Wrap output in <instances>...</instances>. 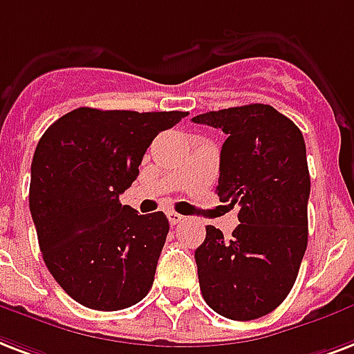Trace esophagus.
<instances>
[{
    "mask_svg": "<svg viewBox=\"0 0 354 354\" xmlns=\"http://www.w3.org/2000/svg\"><path fill=\"white\" fill-rule=\"evenodd\" d=\"M167 217H169V223H171V225H178V223H182L183 221L182 215L176 212H169L167 213Z\"/></svg>",
    "mask_w": 354,
    "mask_h": 354,
    "instance_id": "obj_1",
    "label": "esophagus"
}]
</instances>
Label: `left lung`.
<instances>
[{
	"instance_id": "1",
	"label": "left lung",
	"mask_w": 354,
	"mask_h": 354,
	"mask_svg": "<svg viewBox=\"0 0 354 354\" xmlns=\"http://www.w3.org/2000/svg\"><path fill=\"white\" fill-rule=\"evenodd\" d=\"M221 128L217 195L237 207L230 237L206 226L195 250L204 301L223 317L258 319L295 284L308 245L310 172L303 133L274 107L249 104L193 117Z\"/></svg>"
}]
</instances>
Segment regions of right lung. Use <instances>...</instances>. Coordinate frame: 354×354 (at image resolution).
I'll return each mask as SVG.
<instances>
[{"instance_id": "right-lung-1", "label": "right lung", "mask_w": 354, "mask_h": 354, "mask_svg": "<svg viewBox=\"0 0 354 354\" xmlns=\"http://www.w3.org/2000/svg\"><path fill=\"white\" fill-rule=\"evenodd\" d=\"M183 117L80 107L40 137L29 209L46 267L83 306L124 310L152 288L169 219L163 212L139 215L118 196L139 176L153 137Z\"/></svg>"}]
</instances>
